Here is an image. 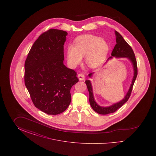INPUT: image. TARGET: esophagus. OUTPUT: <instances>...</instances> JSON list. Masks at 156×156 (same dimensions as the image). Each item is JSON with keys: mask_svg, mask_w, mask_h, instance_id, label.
Segmentation results:
<instances>
[{"mask_svg": "<svg viewBox=\"0 0 156 156\" xmlns=\"http://www.w3.org/2000/svg\"><path fill=\"white\" fill-rule=\"evenodd\" d=\"M78 78L80 81H83L85 80V75L83 74H79L78 75Z\"/></svg>", "mask_w": 156, "mask_h": 156, "instance_id": "esophagus-1", "label": "esophagus"}]
</instances>
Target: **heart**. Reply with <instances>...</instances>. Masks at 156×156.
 Here are the masks:
<instances>
[{"instance_id":"obj_1","label":"heart","mask_w":156,"mask_h":156,"mask_svg":"<svg viewBox=\"0 0 156 156\" xmlns=\"http://www.w3.org/2000/svg\"><path fill=\"white\" fill-rule=\"evenodd\" d=\"M109 51V45L104 39L94 35H84L78 37L75 45L67 47V57L68 64L71 67L76 66L83 56L87 65L95 67L106 58Z\"/></svg>"}]
</instances>
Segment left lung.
Instances as JSON below:
<instances>
[{"mask_svg":"<svg viewBox=\"0 0 156 156\" xmlns=\"http://www.w3.org/2000/svg\"><path fill=\"white\" fill-rule=\"evenodd\" d=\"M115 34L116 36V44L115 45L112 52L111 55L112 57H115L116 58H123L126 57L129 59L133 67L134 75L133 77V80L132 81V83L130 85V87L128 92L126 94V96L125 98L120 101L119 102L114 104L108 107H103L98 105L97 102L95 101L94 97L93 95V90L92 87L91 85V82L89 80H86L85 83L87 86V88L89 91V103L92 108V109L97 112L99 114L101 115H108L111 113H113L116 111L120 108H121L124 104L126 103L128 101L129 98L130 97L131 92L132 91L134 83L136 79L137 75V61L136 58L135 57V55L133 51L132 48V47L127 44V43L124 40L123 37L119 34V33L116 31H115ZM112 57H109L108 59H111ZM94 73H90L88 76L90 78L92 76Z\"/></svg>","mask_w":156,"mask_h":156,"instance_id":"left-lung-1","label":"left lung"}]
</instances>
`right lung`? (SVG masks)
I'll return each mask as SVG.
<instances>
[{"label":"right lung","mask_w":156,"mask_h":156,"mask_svg":"<svg viewBox=\"0 0 156 156\" xmlns=\"http://www.w3.org/2000/svg\"><path fill=\"white\" fill-rule=\"evenodd\" d=\"M68 33L52 29L34 43L24 64V83L34 106L48 115H58L71 101L70 90L78 82L74 70L64 64Z\"/></svg>","instance_id":"1"}]
</instances>
